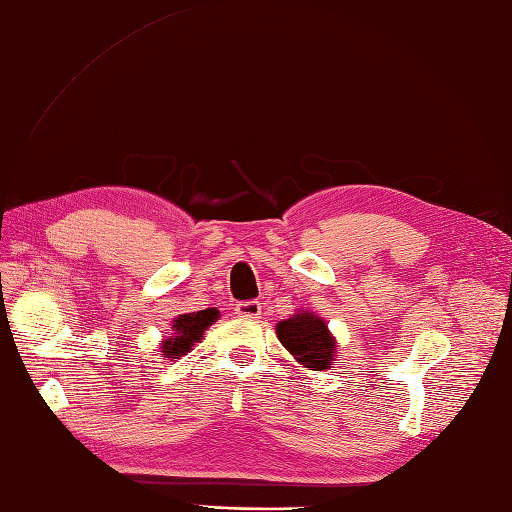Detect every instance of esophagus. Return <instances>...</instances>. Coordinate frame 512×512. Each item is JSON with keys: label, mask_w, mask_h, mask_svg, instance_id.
I'll use <instances>...</instances> for the list:
<instances>
[{"label": "esophagus", "mask_w": 512, "mask_h": 512, "mask_svg": "<svg viewBox=\"0 0 512 512\" xmlns=\"http://www.w3.org/2000/svg\"><path fill=\"white\" fill-rule=\"evenodd\" d=\"M260 312H262V306L258 301H243L234 308V314L241 316V319H258Z\"/></svg>", "instance_id": "1"}]
</instances>
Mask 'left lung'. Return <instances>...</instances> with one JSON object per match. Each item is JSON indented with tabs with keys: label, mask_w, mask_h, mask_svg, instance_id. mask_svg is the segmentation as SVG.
Segmentation results:
<instances>
[{
	"label": "left lung",
	"mask_w": 512,
	"mask_h": 512,
	"mask_svg": "<svg viewBox=\"0 0 512 512\" xmlns=\"http://www.w3.org/2000/svg\"><path fill=\"white\" fill-rule=\"evenodd\" d=\"M278 338L284 344V349L293 355L303 368L310 370H327L334 362L336 340L329 334L327 323L306 310L293 314L290 319L280 321L275 325Z\"/></svg>",
	"instance_id": "8db88e82"
}]
</instances>
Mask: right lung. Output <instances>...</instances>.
I'll list each match as a JSON object with an SVG mask.
<instances>
[{"mask_svg":"<svg viewBox=\"0 0 512 512\" xmlns=\"http://www.w3.org/2000/svg\"><path fill=\"white\" fill-rule=\"evenodd\" d=\"M217 319H219V310L215 308L181 314L178 319H174V325H172L174 334L168 340H163L161 344V355L172 357V359L183 357L185 353L191 351L193 342L202 340L204 331L209 329Z\"/></svg>","mask_w":512,"mask_h":512,"instance_id":"right-lung-1","label":"right lung"}]
</instances>
